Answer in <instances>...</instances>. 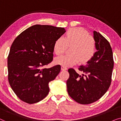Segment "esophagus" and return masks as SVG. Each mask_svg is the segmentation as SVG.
Instances as JSON below:
<instances>
[{"instance_id": "esophagus-1", "label": "esophagus", "mask_w": 121, "mask_h": 121, "mask_svg": "<svg viewBox=\"0 0 121 121\" xmlns=\"http://www.w3.org/2000/svg\"><path fill=\"white\" fill-rule=\"evenodd\" d=\"M61 69H62V70H67V67H65V66L62 65V67H61Z\"/></svg>"}]
</instances>
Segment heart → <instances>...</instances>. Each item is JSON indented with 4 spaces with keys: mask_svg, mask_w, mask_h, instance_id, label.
<instances>
[{
    "mask_svg": "<svg viewBox=\"0 0 121 121\" xmlns=\"http://www.w3.org/2000/svg\"><path fill=\"white\" fill-rule=\"evenodd\" d=\"M70 48V54H65L55 59L57 64L70 66L86 63L92 58L96 52V44L93 37L82 28L69 29L64 38H58L54 42L53 50L57 55L63 53L68 47Z\"/></svg>",
    "mask_w": 121,
    "mask_h": 121,
    "instance_id": "obj_1",
    "label": "heart"
}]
</instances>
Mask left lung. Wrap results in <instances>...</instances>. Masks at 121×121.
Returning a JSON list of instances; mask_svg holds the SVG:
<instances>
[{
    "label": "left lung",
    "mask_w": 121,
    "mask_h": 121,
    "mask_svg": "<svg viewBox=\"0 0 121 121\" xmlns=\"http://www.w3.org/2000/svg\"><path fill=\"white\" fill-rule=\"evenodd\" d=\"M94 39L97 51L86 65L79 67L82 74L79 75L73 68L68 70V93L74 101L83 105L99 100L106 92L112 80L114 61L110 43L95 31Z\"/></svg>",
    "instance_id": "left-lung-1"
}]
</instances>
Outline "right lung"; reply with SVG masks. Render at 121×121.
Returning a JSON list of instances; mask_svg holds the SVG:
<instances>
[{"instance_id":"right-lung-1","label":"right lung","mask_w":121,"mask_h":121,"mask_svg":"<svg viewBox=\"0 0 121 121\" xmlns=\"http://www.w3.org/2000/svg\"><path fill=\"white\" fill-rule=\"evenodd\" d=\"M65 32L64 28L35 25L14 39L8 57V81L21 101L35 104L48 95L49 82L56 78L61 67H44L53 60L54 42Z\"/></svg>"}]
</instances>
